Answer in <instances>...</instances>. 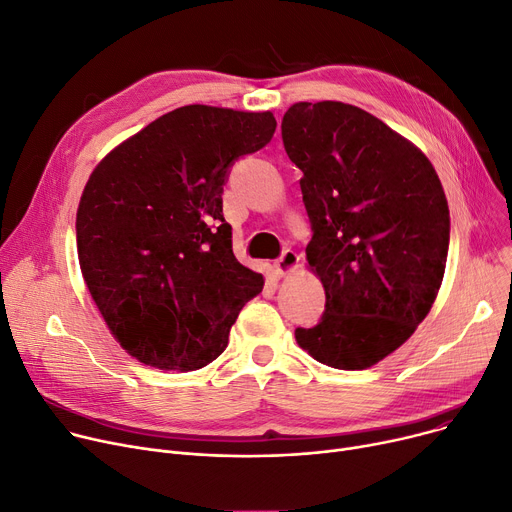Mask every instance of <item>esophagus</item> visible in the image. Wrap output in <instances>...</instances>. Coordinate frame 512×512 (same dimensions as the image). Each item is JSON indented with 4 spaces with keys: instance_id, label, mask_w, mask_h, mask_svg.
I'll return each instance as SVG.
<instances>
[{
    "instance_id": "obj_1",
    "label": "esophagus",
    "mask_w": 512,
    "mask_h": 512,
    "mask_svg": "<svg viewBox=\"0 0 512 512\" xmlns=\"http://www.w3.org/2000/svg\"><path fill=\"white\" fill-rule=\"evenodd\" d=\"M297 262H299V256H297L293 250H285V252L275 260V273H277L279 277H285V275H289L291 270L297 266Z\"/></svg>"
}]
</instances>
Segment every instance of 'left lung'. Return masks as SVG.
Instances as JSON below:
<instances>
[{
    "label": "left lung",
    "mask_w": 512,
    "mask_h": 512,
    "mask_svg": "<svg viewBox=\"0 0 512 512\" xmlns=\"http://www.w3.org/2000/svg\"><path fill=\"white\" fill-rule=\"evenodd\" d=\"M287 157L312 225L308 264L326 293L297 345L337 370H366L401 347L438 295L450 239L448 202L428 157L372 113L295 103Z\"/></svg>",
    "instance_id": "left-lung-1"
}]
</instances>
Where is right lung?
Returning <instances> with one entry per match:
<instances>
[{
	"label": "right lung",
	"mask_w": 512,
	"mask_h": 512,
	"mask_svg": "<svg viewBox=\"0 0 512 512\" xmlns=\"http://www.w3.org/2000/svg\"><path fill=\"white\" fill-rule=\"evenodd\" d=\"M275 128L270 111L186 105L119 144L90 175L76 215L80 270L138 362L204 368L262 291V275L233 256L221 196L233 163L266 146Z\"/></svg>",
	"instance_id": "obj_1"
}]
</instances>
